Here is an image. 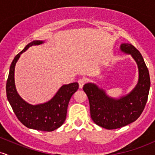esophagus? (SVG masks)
Instances as JSON below:
<instances>
[{
	"label": "esophagus",
	"instance_id": "34e87169",
	"mask_svg": "<svg viewBox=\"0 0 155 155\" xmlns=\"http://www.w3.org/2000/svg\"><path fill=\"white\" fill-rule=\"evenodd\" d=\"M84 79H79V80H78V83H79V88H82L84 84Z\"/></svg>",
	"mask_w": 155,
	"mask_h": 155
}]
</instances>
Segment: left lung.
Returning <instances> with one entry per match:
<instances>
[{"instance_id": "left-lung-1", "label": "left lung", "mask_w": 155, "mask_h": 155, "mask_svg": "<svg viewBox=\"0 0 155 155\" xmlns=\"http://www.w3.org/2000/svg\"><path fill=\"white\" fill-rule=\"evenodd\" d=\"M121 51L131 54L138 68V81L129 94L116 99L109 97L93 83L83 90L90 103V115L96 124L108 130L120 128L135 122L144 109L150 88L148 68L139 51L130 44H122Z\"/></svg>"}]
</instances>
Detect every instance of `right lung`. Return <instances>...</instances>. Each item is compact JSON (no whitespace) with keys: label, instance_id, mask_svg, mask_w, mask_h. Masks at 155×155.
I'll list each match as a JSON object with an SVG mask.
<instances>
[{"label":"right lung","instance_id":"add662e5","mask_svg":"<svg viewBox=\"0 0 155 155\" xmlns=\"http://www.w3.org/2000/svg\"><path fill=\"white\" fill-rule=\"evenodd\" d=\"M42 43V41H33L16 55L11 64L6 81V95L15 115L25 126L37 130L50 132L58 129L65 122L69 101L79 89V84L74 82L63 85L50 101L41 104H29L19 95L15 84L16 63L21 54L28 48Z\"/></svg>","mask_w":155,"mask_h":155}]
</instances>
